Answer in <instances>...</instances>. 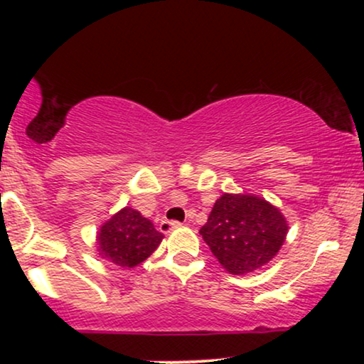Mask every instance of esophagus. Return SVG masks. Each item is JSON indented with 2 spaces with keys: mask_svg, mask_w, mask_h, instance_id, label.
<instances>
[{
  "mask_svg": "<svg viewBox=\"0 0 364 364\" xmlns=\"http://www.w3.org/2000/svg\"><path fill=\"white\" fill-rule=\"evenodd\" d=\"M181 223H178V220H162L161 225H159V229H161V232H164V235H168V232L173 231V229H178L181 228Z\"/></svg>",
  "mask_w": 364,
  "mask_h": 364,
  "instance_id": "obj_1",
  "label": "esophagus"
}]
</instances>
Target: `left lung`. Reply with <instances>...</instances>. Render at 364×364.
Instances as JSON below:
<instances>
[{"instance_id":"8db88e82","label":"left lung","mask_w":364,"mask_h":364,"mask_svg":"<svg viewBox=\"0 0 364 364\" xmlns=\"http://www.w3.org/2000/svg\"><path fill=\"white\" fill-rule=\"evenodd\" d=\"M289 224L277 207L250 193H223L200 235L232 275L267 265L286 241Z\"/></svg>"}]
</instances>
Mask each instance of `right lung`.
<instances>
[{
	"label": "right lung",
	"mask_w": 364,
	"mask_h": 364,
	"mask_svg": "<svg viewBox=\"0 0 364 364\" xmlns=\"http://www.w3.org/2000/svg\"><path fill=\"white\" fill-rule=\"evenodd\" d=\"M164 235L152 220L132 207H123L99 228L95 236L99 257L121 269H135L157 250Z\"/></svg>",
	"instance_id": "obj_1"
}]
</instances>
